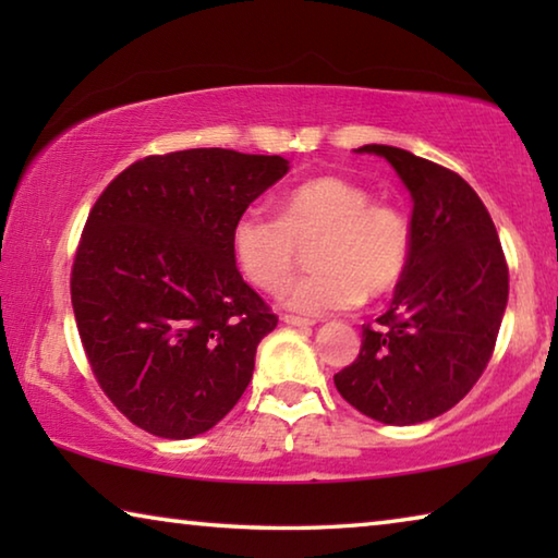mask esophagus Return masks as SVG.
Instances as JSON below:
<instances>
[{
	"label": "esophagus",
	"mask_w": 558,
	"mask_h": 558,
	"mask_svg": "<svg viewBox=\"0 0 558 558\" xmlns=\"http://www.w3.org/2000/svg\"><path fill=\"white\" fill-rule=\"evenodd\" d=\"M282 323L290 325V327H313L315 323L313 319H305V317H295V315H282Z\"/></svg>",
	"instance_id": "1"
}]
</instances>
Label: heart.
<instances>
[{
	"label": "heart",
	"instance_id": "obj_1",
	"mask_svg": "<svg viewBox=\"0 0 558 558\" xmlns=\"http://www.w3.org/2000/svg\"><path fill=\"white\" fill-rule=\"evenodd\" d=\"M313 248V276L288 292L300 315H327L381 298L411 258V229L391 206L342 177H317L282 194L278 219L245 209L231 226V251L245 280L280 292L295 278L300 248Z\"/></svg>",
	"mask_w": 558,
	"mask_h": 558
}]
</instances>
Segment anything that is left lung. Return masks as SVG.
Returning <instances> with one entry per match:
<instances>
[{"label":"left lung","mask_w":558,"mask_h":558,"mask_svg":"<svg viewBox=\"0 0 558 558\" xmlns=\"http://www.w3.org/2000/svg\"><path fill=\"white\" fill-rule=\"evenodd\" d=\"M356 153L384 157L409 189L411 258L389 313L362 327L359 356L335 386L369 418L413 426L452 409L483 376L509 270L485 204L460 174L389 145Z\"/></svg>","instance_id":"8db88e82"}]
</instances>
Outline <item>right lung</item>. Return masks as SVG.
Returning a JSON list of instances; mask_svg holds the SVG:
<instances>
[{"label":"right lung","mask_w":558,"mask_h":558,"mask_svg":"<svg viewBox=\"0 0 558 558\" xmlns=\"http://www.w3.org/2000/svg\"><path fill=\"white\" fill-rule=\"evenodd\" d=\"M288 169L221 147L153 155L90 209L71 272L75 325L100 389L153 436L206 433L248 386L278 317L235 268L231 226Z\"/></svg>","instance_id":"obj_1"}]
</instances>
